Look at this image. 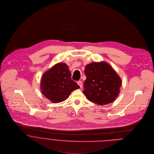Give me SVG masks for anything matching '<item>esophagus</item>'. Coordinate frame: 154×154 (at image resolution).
<instances>
[{
    "instance_id": "34e87169",
    "label": "esophagus",
    "mask_w": 154,
    "mask_h": 154,
    "mask_svg": "<svg viewBox=\"0 0 154 154\" xmlns=\"http://www.w3.org/2000/svg\"><path fill=\"white\" fill-rule=\"evenodd\" d=\"M78 84L79 85V86L80 87V88H81L82 87V82L81 81H78Z\"/></svg>"
}]
</instances>
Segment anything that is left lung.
Segmentation results:
<instances>
[{
  "label": "left lung",
  "mask_w": 154,
  "mask_h": 154,
  "mask_svg": "<svg viewBox=\"0 0 154 154\" xmlns=\"http://www.w3.org/2000/svg\"><path fill=\"white\" fill-rule=\"evenodd\" d=\"M87 79L83 93L89 101L104 106L112 103L120 93L122 79L106 62H92L85 66Z\"/></svg>",
  "instance_id": "left-lung-1"
}]
</instances>
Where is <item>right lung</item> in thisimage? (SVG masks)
Returning <instances> with one entry per match:
<instances>
[{
  "label": "right lung",
  "mask_w": 154,
  "mask_h": 154,
  "mask_svg": "<svg viewBox=\"0 0 154 154\" xmlns=\"http://www.w3.org/2000/svg\"><path fill=\"white\" fill-rule=\"evenodd\" d=\"M79 86L71 79L70 72L65 63H58L42 75L40 89L45 97L51 103L62 102Z\"/></svg>",
  "instance_id": "add662e5"
}]
</instances>
